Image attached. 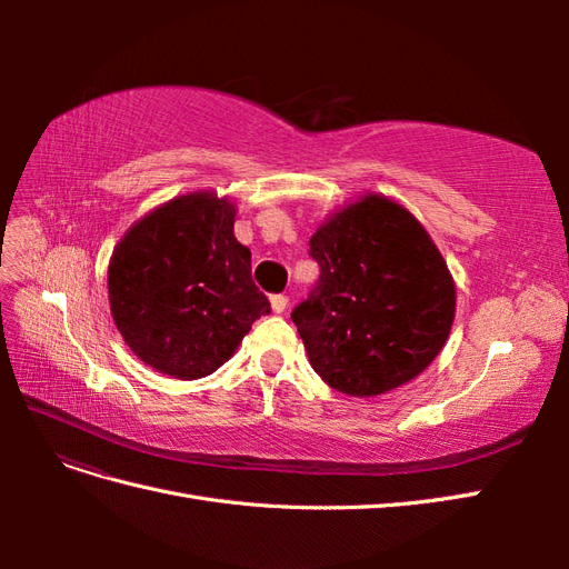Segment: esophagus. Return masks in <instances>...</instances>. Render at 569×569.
Here are the masks:
<instances>
[{"label":"esophagus","instance_id":"1","mask_svg":"<svg viewBox=\"0 0 569 569\" xmlns=\"http://www.w3.org/2000/svg\"><path fill=\"white\" fill-rule=\"evenodd\" d=\"M287 303H289V299H287L284 295H274V297H270V306H272V311H274V313H284V311H287Z\"/></svg>","mask_w":569,"mask_h":569}]
</instances>
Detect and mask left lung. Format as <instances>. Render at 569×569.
<instances>
[{
	"label": "left lung",
	"instance_id": "1",
	"mask_svg": "<svg viewBox=\"0 0 569 569\" xmlns=\"http://www.w3.org/2000/svg\"><path fill=\"white\" fill-rule=\"evenodd\" d=\"M318 287L291 320L313 370L332 389L372 399L441 353L456 318V282L422 222L368 192L311 237Z\"/></svg>",
	"mask_w": 569,
	"mask_h": 569
}]
</instances>
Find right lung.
<instances>
[{"instance_id": "obj_1", "label": "right lung", "mask_w": 569, "mask_h": 569, "mask_svg": "<svg viewBox=\"0 0 569 569\" xmlns=\"http://www.w3.org/2000/svg\"><path fill=\"white\" fill-rule=\"evenodd\" d=\"M237 209L209 189L140 218L109 261V303L130 351L161 375L199 380L232 358L270 301L234 237Z\"/></svg>"}]
</instances>
